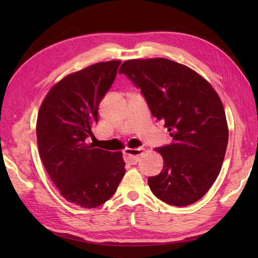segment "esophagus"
Wrapping results in <instances>:
<instances>
[{
    "label": "esophagus",
    "instance_id": "esophagus-1",
    "mask_svg": "<svg viewBox=\"0 0 258 258\" xmlns=\"http://www.w3.org/2000/svg\"><path fill=\"white\" fill-rule=\"evenodd\" d=\"M143 149H126L123 152V156H124V161L126 163L131 164V165H134L139 162V158L143 153Z\"/></svg>",
    "mask_w": 258,
    "mask_h": 258
}]
</instances>
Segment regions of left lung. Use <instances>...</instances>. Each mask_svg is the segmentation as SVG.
Instances as JSON below:
<instances>
[{"mask_svg":"<svg viewBox=\"0 0 258 258\" xmlns=\"http://www.w3.org/2000/svg\"><path fill=\"white\" fill-rule=\"evenodd\" d=\"M118 73L141 90L172 143L157 147L164 166L147 179L157 199L173 206L201 200L215 182L225 156L228 128L220 96L206 80L167 58L130 59Z\"/></svg>","mask_w":258,"mask_h":258,"instance_id":"left-lung-1","label":"left lung"}]
</instances>
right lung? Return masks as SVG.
I'll use <instances>...</instances> for the list:
<instances>
[{
  "mask_svg": "<svg viewBox=\"0 0 258 258\" xmlns=\"http://www.w3.org/2000/svg\"><path fill=\"white\" fill-rule=\"evenodd\" d=\"M119 61L93 64L54 85L37 115L40 157L65 200L85 208L111 199L125 174L120 152L86 144L97 109L116 78Z\"/></svg>",
  "mask_w": 258,
  "mask_h": 258,
  "instance_id": "add662e5",
  "label": "right lung"
}]
</instances>
